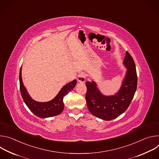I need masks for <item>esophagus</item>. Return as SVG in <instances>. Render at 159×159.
Here are the masks:
<instances>
[{
    "label": "esophagus",
    "mask_w": 159,
    "mask_h": 159,
    "mask_svg": "<svg viewBox=\"0 0 159 159\" xmlns=\"http://www.w3.org/2000/svg\"><path fill=\"white\" fill-rule=\"evenodd\" d=\"M85 78H86V75L84 73H80L77 77V80L79 82L84 83L85 81V79H86Z\"/></svg>",
    "instance_id": "34e87169"
}]
</instances>
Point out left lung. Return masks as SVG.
Segmentation results:
<instances>
[{
  "label": "left lung",
  "instance_id": "obj_1",
  "mask_svg": "<svg viewBox=\"0 0 159 159\" xmlns=\"http://www.w3.org/2000/svg\"><path fill=\"white\" fill-rule=\"evenodd\" d=\"M123 63L126 69V74L115 94H102L93 80L85 83L87 107L92 115L100 119L110 121L118 117L128 109L133 98L137 87V75L134 60L127 52Z\"/></svg>",
  "mask_w": 159,
  "mask_h": 159
}]
</instances>
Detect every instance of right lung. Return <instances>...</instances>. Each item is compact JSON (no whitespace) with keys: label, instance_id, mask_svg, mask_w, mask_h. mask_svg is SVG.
I'll return each mask as SVG.
<instances>
[{"label":"right lung","instance_id":"obj_1","mask_svg":"<svg viewBox=\"0 0 159 159\" xmlns=\"http://www.w3.org/2000/svg\"><path fill=\"white\" fill-rule=\"evenodd\" d=\"M21 70L22 66L19 72L20 91L24 102L30 111L36 116L41 118H47L60 115L64 109L63 98L75 87L77 80H74L65 84L52 100L47 102H38L31 98L25 87L22 79Z\"/></svg>","mask_w":159,"mask_h":159}]
</instances>
